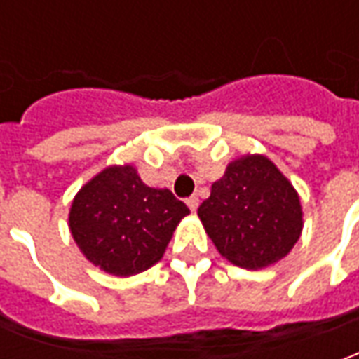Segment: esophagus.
Returning a JSON list of instances; mask_svg holds the SVG:
<instances>
[{
    "instance_id": "obj_1",
    "label": "esophagus",
    "mask_w": 359,
    "mask_h": 359,
    "mask_svg": "<svg viewBox=\"0 0 359 359\" xmlns=\"http://www.w3.org/2000/svg\"><path fill=\"white\" fill-rule=\"evenodd\" d=\"M198 203H200V200H198V196H190L187 200V205L190 208V211H196L198 210Z\"/></svg>"
}]
</instances>
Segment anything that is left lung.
<instances>
[{"label": "left lung", "instance_id": "obj_1", "mask_svg": "<svg viewBox=\"0 0 359 359\" xmlns=\"http://www.w3.org/2000/svg\"><path fill=\"white\" fill-rule=\"evenodd\" d=\"M219 254L244 269L285 257L302 233V208L292 184L264 156L236 159L198 208Z\"/></svg>", "mask_w": 359, "mask_h": 359}]
</instances>
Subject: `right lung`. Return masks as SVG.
I'll list each match as a JSON object with an SVG mask.
<instances>
[{
    "instance_id": "obj_1",
    "label": "right lung",
    "mask_w": 359,
    "mask_h": 359,
    "mask_svg": "<svg viewBox=\"0 0 359 359\" xmlns=\"http://www.w3.org/2000/svg\"><path fill=\"white\" fill-rule=\"evenodd\" d=\"M190 210L171 190L146 187L136 169L109 167L76 194L69 225L84 256L128 277L157 264L175 226Z\"/></svg>"
}]
</instances>
